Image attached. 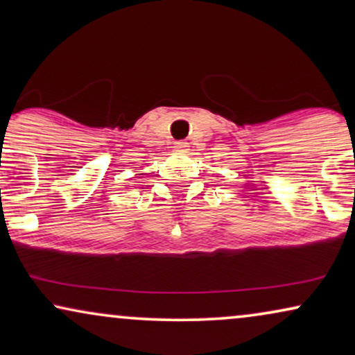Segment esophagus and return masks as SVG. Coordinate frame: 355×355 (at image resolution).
I'll return each instance as SVG.
<instances>
[{"label":"esophagus","instance_id":"obj_1","mask_svg":"<svg viewBox=\"0 0 355 355\" xmlns=\"http://www.w3.org/2000/svg\"><path fill=\"white\" fill-rule=\"evenodd\" d=\"M174 152L178 153H187L189 152V144L187 142H176L174 144Z\"/></svg>","mask_w":355,"mask_h":355}]
</instances>
